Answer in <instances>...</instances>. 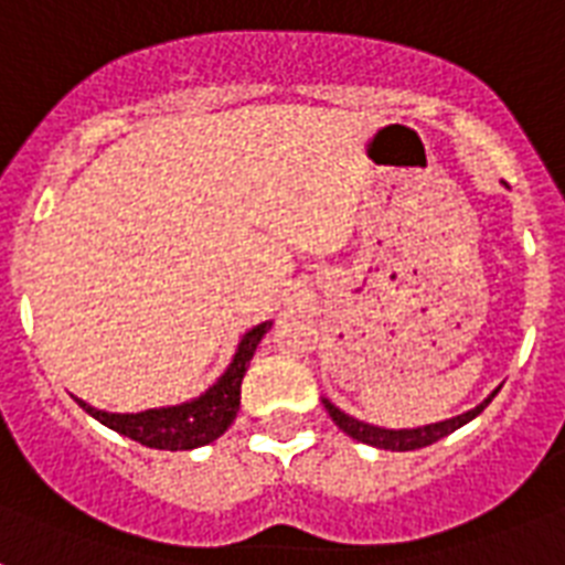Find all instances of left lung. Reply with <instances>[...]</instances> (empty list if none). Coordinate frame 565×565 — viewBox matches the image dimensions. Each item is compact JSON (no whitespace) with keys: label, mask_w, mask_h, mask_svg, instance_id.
<instances>
[{"label":"left lung","mask_w":565,"mask_h":565,"mask_svg":"<svg viewBox=\"0 0 565 565\" xmlns=\"http://www.w3.org/2000/svg\"><path fill=\"white\" fill-rule=\"evenodd\" d=\"M499 393V390H495ZM492 393V395H495ZM492 395H487L478 407L472 411L460 413V416H451V419H443V422H430V425H419V428H377V425H370V422H361L343 413L337 404H331L328 398H322L326 404L328 416L334 419V425L343 434H349L352 439L358 443H366V446H375V448H386V451H413V448H425L430 443H437V439L448 437L451 430L463 428L466 422H472L478 413L492 402Z\"/></svg>","instance_id":"left-lung-1"}]
</instances>
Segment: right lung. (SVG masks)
I'll return each instance as SVG.
<instances>
[{"label":"right lung","mask_w":565,"mask_h":565,"mask_svg":"<svg viewBox=\"0 0 565 565\" xmlns=\"http://www.w3.org/2000/svg\"><path fill=\"white\" fill-rule=\"evenodd\" d=\"M269 328H273V319L248 328L246 334L239 337L234 358L225 366V372L202 395H195L190 402L149 407V411L140 413H108L82 402V398H75V402L82 404L84 411L90 413L96 422H102L105 428L117 430V434L135 439L146 448L190 451V448L207 446L213 439H220L231 428V422L237 419L239 384H243L248 363L255 358L257 343L264 340Z\"/></svg>","instance_id":"obj_1"}]
</instances>
